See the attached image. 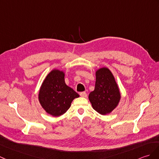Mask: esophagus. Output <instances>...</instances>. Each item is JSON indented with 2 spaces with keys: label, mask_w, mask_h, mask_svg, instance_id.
Returning a JSON list of instances; mask_svg holds the SVG:
<instances>
[{
  "label": "esophagus",
  "mask_w": 159,
  "mask_h": 159,
  "mask_svg": "<svg viewBox=\"0 0 159 159\" xmlns=\"http://www.w3.org/2000/svg\"><path fill=\"white\" fill-rule=\"evenodd\" d=\"M80 95L81 97H83V98H85V97H87V93H86V92H84V91H83V92H80Z\"/></svg>",
  "instance_id": "esophagus-1"
}]
</instances>
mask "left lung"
Masks as SVG:
<instances>
[{"mask_svg":"<svg viewBox=\"0 0 159 159\" xmlns=\"http://www.w3.org/2000/svg\"><path fill=\"white\" fill-rule=\"evenodd\" d=\"M95 75V89L89 95V99L95 111L101 114H109L120 101L119 87L109 69H99Z\"/></svg>","mask_w":159,"mask_h":159,"instance_id":"8db88e82","label":"left lung"}]
</instances>
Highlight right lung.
Listing matches in <instances>:
<instances>
[{
    "mask_svg": "<svg viewBox=\"0 0 159 159\" xmlns=\"http://www.w3.org/2000/svg\"><path fill=\"white\" fill-rule=\"evenodd\" d=\"M79 95L66 85L64 73L53 70L43 81L39 91V99L45 111L53 116L64 114L71 106L75 98Z\"/></svg>",
    "mask_w": 159,
    "mask_h": 159,
    "instance_id": "obj_1",
    "label": "right lung"
}]
</instances>
